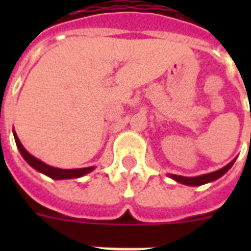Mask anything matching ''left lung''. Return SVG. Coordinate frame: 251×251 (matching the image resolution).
<instances>
[{
  "label": "left lung",
  "mask_w": 251,
  "mask_h": 251,
  "mask_svg": "<svg viewBox=\"0 0 251 251\" xmlns=\"http://www.w3.org/2000/svg\"><path fill=\"white\" fill-rule=\"evenodd\" d=\"M236 159L230 161L229 164H226V167H223L222 169L219 171L211 172V173H207V175L202 176H195V177H185V176H178V175H168L171 178H173L175 181L179 183H183V185H187V186H201V185H204V183L212 182L215 179L220 178L222 176H224L226 172L229 171L232 165L234 164Z\"/></svg>",
  "instance_id": "1"
}]
</instances>
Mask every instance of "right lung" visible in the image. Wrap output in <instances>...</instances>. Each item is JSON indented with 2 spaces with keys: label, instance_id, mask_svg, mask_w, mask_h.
<instances>
[{
  "label": "right lung",
  "instance_id": "obj_1",
  "mask_svg": "<svg viewBox=\"0 0 251 251\" xmlns=\"http://www.w3.org/2000/svg\"><path fill=\"white\" fill-rule=\"evenodd\" d=\"M14 139H15V143H17V147L19 150V152L23 156L27 163H28L33 169H36L37 172H40L43 175L48 176L53 179H70V178H79V177H83L87 173H90L95 169V167H87V168H76V169H61V168L50 167V165L45 164L44 161L39 160L37 157L32 156L31 153L27 151V150L23 147V145L19 141L17 133L13 130Z\"/></svg>",
  "mask_w": 251,
  "mask_h": 251
}]
</instances>
